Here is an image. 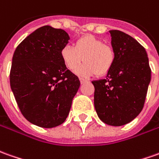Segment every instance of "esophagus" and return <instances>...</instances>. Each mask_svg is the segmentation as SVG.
Here are the masks:
<instances>
[{
  "label": "esophagus",
  "instance_id": "esophagus-1",
  "mask_svg": "<svg viewBox=\"0 0 159 159\" xmlns=\"http://www.w3.org/2000/svg\"><path fill=\"white\" fill-rule=\"evenodd\" d=\"M79 80H80V82H81V84H84V83L86 82V80L84 79V78H82V77H80Z\"/></svg>",
  "mask_w": 159,
  "mask_h": 159
}]
</instances>
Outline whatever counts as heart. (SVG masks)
I'll return each mask as SVG.
<instances>
[{"instance_id": "obj_1", "label": "heart", "mask_w": 159, "mask_h": 159, "mask_svg": "<svg viewBox=\"0 0 159 159\" xmlns=\"http://www.w3.org/2000/svg\"><path fill=\"white\" fill-rule=\"evenodd\" d=\"M62 62L68 70H74L82 61H84L75 73L84 76L97 74L102 76L108 74L116 61V51L113 46L104 43L101 39L91 34L76 40L75 47L66 45L61 50Z\"/></svg>"}]
</instances>
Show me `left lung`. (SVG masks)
<instances>
[{
	"instance_id": "left-lung-1",
	"label": "left lung",
	"mask_w": 159,
	"mask_h": 159,
	"mask_svg": "<svg viewBox=\"0 0 159 159\" xmlns=\"http://www.w3.org/2000/svg\"><path fill=\"white\" fill-rule=\"evenodd\" d=\"M116 61L105 79L93 81L94 105L107 125L128 124L143 110L152 70L145 48L119 30H111Z\"/></svg>"
}]
</instances>
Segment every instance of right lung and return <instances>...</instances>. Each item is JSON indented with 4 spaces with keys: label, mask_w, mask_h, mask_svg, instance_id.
<instances>
[{
    "label": "right lung",
    "mask_w": 159,
    "mask_h": 159,
    "mask_svg": "<svg viewBox=\"0 0 159 159\" xmlns=\"http://www.w3.org/2000/svg\"><path fill=\"white\" fill-rule=\"evenodd\" d=\"M69 40L63 30L43 26L28 35L14 53L10 87L21 114L39 127L61 125L80 87L78 77L61 60V48Z\"/></svg>",
    "instance_id": "1"
}]
</instances>
